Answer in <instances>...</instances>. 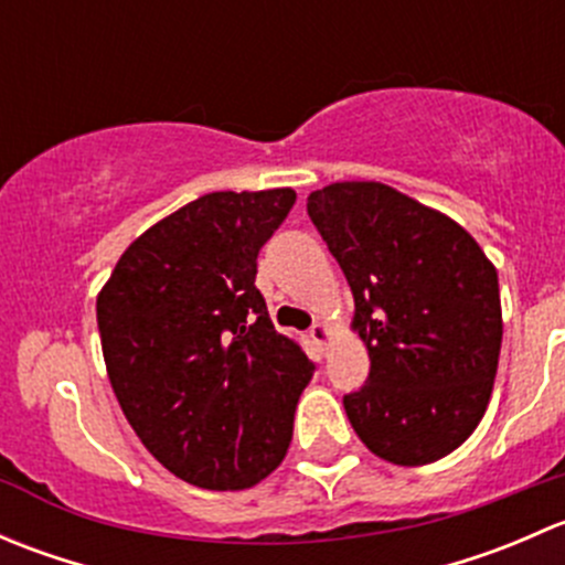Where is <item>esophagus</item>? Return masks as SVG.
Wrapping results in <instances>:
<instances>
[{"label":"esophagus","instance_id":"1","mask_svg":"<svg viewBox=\"0 0 565 565\" xmlns=\"http://www.w3.org/2000/svg\"><path fill=\"white\" fill-rule=\"evenodd\" d=\"M309 333H311V339L317 341V344H328V341H330V328H328V324H324V322H315V324H311Z\"/></svg>","mask_w":565,"mask_h":565}]
</instances>
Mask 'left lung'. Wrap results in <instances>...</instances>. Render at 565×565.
<instances>
[{
  "label": "left lung",
  "instance_id": "8db88e82",
  "mask_svg": "<svg viewBox=\"0 0 565 565\" xmlns=\"http://www.w3.org/2000/svg\"><path fill=\"white\" fill-rule=\"evenodd\" d=\"M355 298L366 385L344 396L372 454L418 467L487 413L503 315L498 270L465 230L383 182H333L306 202Z\"/></svg>",
  "mask_w": 565,
  "mask_h": 565
}]
</instances>
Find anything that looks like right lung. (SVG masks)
Segmentation results:
<instances>
[{
	"label": "right lung",
	"mask_w": 565,
	"mask_h": 565,
	"mask_svg": "<svg viewBox=\"0 0 565 565\" xmlns=\"http://www.w3.org/2000/svg\"><path fill=\"white\" fill-rule=\"evenodd\" d=\"M295 199L204 193L130 243L98 295L114 396L147 451L193 487H254L292 440L317 366L273 328L254 278Z\"/></svg>",
	"instance_id": "add662e5"
}]
</instances>
